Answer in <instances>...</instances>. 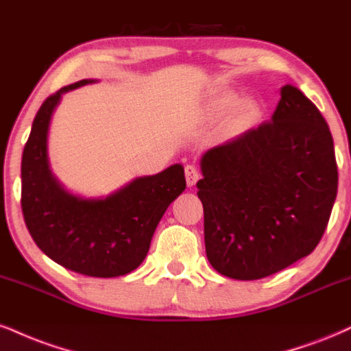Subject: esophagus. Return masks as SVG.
Listing matches in <instances>:
<instances>
[{
  "label": "esophagus",
  "instance_id": "34e87169",
  "mask_svg": "<svg viewBox=\"0 0 351 351\" xmlns=\"http://www.w3.org/2000/svg\"><path fill=\"white\" fill-rule=\"evenodd\" d=\"M184 176H186L188 186H194V184H196V181L199 180L201 173L196 167H194V165H186V167H184Z\"/></svg>",
  "mask_w": 351,
  "mask_h": 351
}]
</instances>
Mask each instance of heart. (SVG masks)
Here are the masks:
<instances>
[{
  "label": "heart",
  "instance_id": "b5f03b06",
  "mask_svg": "<svg viewBox=\"0 0 351 351\" xmlns=\"http://www.w3.org/2000/svg\"><path fill=\"white\" fill-rule=\"evenodd\" d=\"M240 95L235 91H222L219 95L213 96L208 103V112L214 117H223L227 114L232 112L235 107L238 109L232 114L230 119V128L234 132H243V130L252 129L253 125L258 124L261 119V106L258 101L255 99H247L241 103Z\"/></svg>",
  "mask_w": 351,
  "mask_h": 351
}]
</instances>
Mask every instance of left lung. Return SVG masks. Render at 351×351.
Masks as SVG:
<instances>
[{"mask_svg": "<svg viewBox=\"0 0 351 351\" xmlns=\"http://www.w3.org/2000/svg\"><path fill=\"white\" fill-rule=\"evenodd\" d=\"M280 93L271 121L201 158L206 255L234 280H260L309 255L337 197L327 122L296 86Z\"/></svg>", "mask_w": 351, "mask_h": 351, "instance_id": "left-lung-1", "label": "left lung"}]
</instances>
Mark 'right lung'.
Wrapping results in <instances>:
<instances>
[{
  "instance_id": "add662e5",
  "label": "right lung",
  "mask_w": 351,
  "mask_h": 351,
  "mask_svg": "<svg viewBox=\"0 0 351 351\" xmlns=\"http://www.w3.org/2000/svg\"><path fill=\"white\" fill-rule=\"evenodd\" d=\"M88 83L95 82L63 86L37 111L21 163V208L34 242L55 263L86 276L116 278L142 263L160 219L184 191L186 180L176 163L106 197L84 199L66 191L49 165L50 117L62 95Z\"/></svg>"
}]
</instances>
